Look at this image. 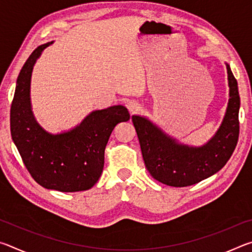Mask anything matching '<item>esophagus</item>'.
Masks as SVG:
<instances>
[{
  "label": "esophagus",
  "instance_id": "34e87169",
  "mask_svg": "<svg viewBox=\"0 0 252 252\" xmlns=\"http://www.w3.org/2000/svg\"><path fill=\"white\" fill-rule=\"evenodd\" d=\"M126 108L129 110V112L131 114H134V113H138L140 110H141V106L138 103V102L135 101H129L126 103Z\"/></svg>",
  "mask_w": 252,
  "mask_h": 252
}]
</instances>
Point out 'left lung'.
Segmentation results:
<instances>
[{"label": "left lung", "instance_id": "left-lung-1", "mask_svg": "<svg viewBox=\"0 0 252 252\" xmlns=\"http://www.w3.org/2000/svg\"><path fill=\"white\" fill-rule=\"evenodd\" d=\"M230 99L227 112L210 141L202 147H189L177 142L147 118L133 116L144 164L151 176L171 187H188L204 180L227 163L239 138L238 83L227 64Z\"/></svg>", "mask_w": 252, "mask_h": 252}]
</instances>
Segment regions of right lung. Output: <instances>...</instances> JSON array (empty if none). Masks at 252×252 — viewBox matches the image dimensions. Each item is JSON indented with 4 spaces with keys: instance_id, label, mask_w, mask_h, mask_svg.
<instances>
[{
    "instance_id": "obj_1",
    "label": "right lung",
    "mask_w": 252,
    "mask_h": 252,
    "mask_svg": "<svg viewBox=\"0 0 252 252\" xmlns=\"http://www.w3.org/2000/svg\"><path fill=\"white\" fill-rule=\"evenodd\" d=\"M49 43L33 51L16 81L11 104V135L31 177L45 189L61 192L89 190L99 180L104 165V150L118 123L126 122V106L113 105L93 111L78 126L51 134L35 121L30 101L33 66Z\"/></svg>"
}]
</instances>
